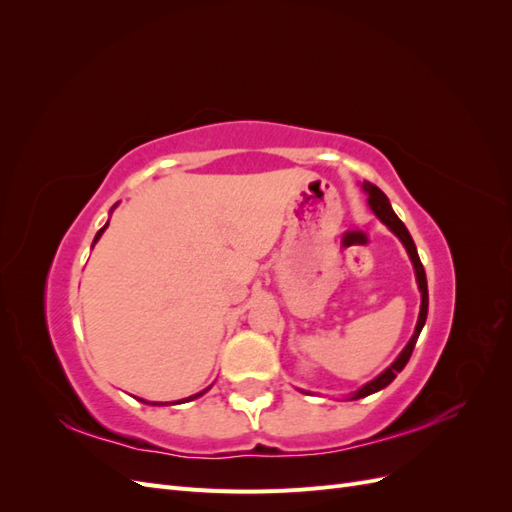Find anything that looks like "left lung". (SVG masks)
I'll use <instances>...</instances> for the list:
<instances>
[{"label":"left lung","mask_w":512,"mask_h":512,"mask_svg":"<svg viewBox=\"0 0 512 512\" xmlns=\"http://www.w3.org/2000/svg\"><path fill=\"white\" fill-rule=\"evenodd\" d=\"M361 188H363V192L367 194V205H369V209L376 213V218H378L386 228H389V230L393 232V235H395L401 243H404V247H406V252H408L410 262H412V267H414L418 290H421V312H418V320H416V327H414V333H412V337H410V342L406 344L404 350L399 352L397 359H395L389 367H386L380 376H376L374 380H369L367 384H363L361 389L354 391L348 399H361V397H367V395H371V393H378V391L384 389V386H389V384L397 378L399 371L404 369L406 363L410 361L412 350H414V346H416V339H418V335H421V331H423V327H425L427 307H429L425 269H423L421 258H418L416 245H414V241H412V237H410L408 228L404 226V222H401V220L397 218L393 207H391V203H389V198H386V194H384L380 188H376L374 183H367V181H363Z\"/></svg>","instance_id":"left-lung-1"}]
</instances>
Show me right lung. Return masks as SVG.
I'll use <instances>...</instances> for the list:
<instances>
[{
    "instance_id": "add662e5",
    "label": "right lung",
    "mask_w": 512,
    "mask_h": 512,
    "mask_svg": "<svg viewBox=\"0 0 512 512\" xmlns=\"http://www.w3.org/2000/svg\"><path fill=\"white\" fill-rule=\"evenodd\" d=\"M117 205H119V203H117ZM117 205H113V209H115ZM113 209H111V211H113ZM106 226H108V222H106V224H104V226H102V228L96 232V237H94V243H91V247H94V245L100 241V237H102V232L106 230ZM209 389H211V386H207L205 391H200V393H196V395H190V397H183V399H179V401H173V404H188V401H192V399H198L200 395H205ZM138 401H143V404H149V406H162V404H158V401H145V399H138ZM166 406H168V404H166Z\"/></svg>"
}]
</instances>
